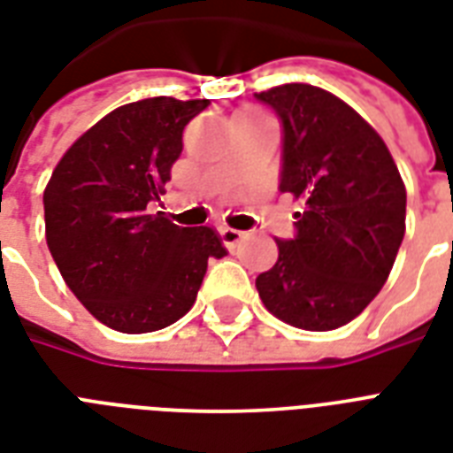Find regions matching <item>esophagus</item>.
<instances>
[{
  "label": "esophagus",
  "instance_id": "1",
  "mask_svg": "<svg viewBox=\"0 0 453 453\" xmlns=\"http://www.w3.org/2000/svg\"><path fill=\"white\" fill-rule=\"evenodd\" d=\"M219 233H220V240H223V244H226L227 249H234L242 240H244V237H247V233L234 230V227H219Z\"/></svg>",
  "mask_w": 453,
  "mask_h": 453
}]
</instances>
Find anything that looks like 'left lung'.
<instances>
[{"label": "left lung", "instance_id": "8db88e82", "mask_svg": "<svg viewBox=\"0 0 453 453\" xmlns=\"http://www.w3.org/2000/svg\"><path fill=\"white\" fill-rule=\"evenodd\" d=\"M256 101L282 124L280 192L301 202L296 234L277 240V263L256 277V289L291 326L338 329L376 298L393 270L407 190L379 134L329 91L284 84Z\"/></svg>", "mask_w": 453, "mask_h": 453}]
</instances>
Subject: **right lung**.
Returning a JSON list of instances; mask_svg holds the SVG:
<instances>
[{
  "instance_id": "right-lung-1",
  "label": "right lung",
  "mask_w": 453,
  "mask_h": 453,
  "mask_svg": "<svg viewBox=\"0 0 453 453\" xmlns=\"http://www.w3.org/2000/svg\"><path fill=\"white\" fill-rule=\"evenodd\" d=\"M209 101L157 96L112 110L63 155L44 190L46 244L81 305L105 326L148 334L192 308L216 230L180 227L150 206Z\"/></svg>"
}]
</instances>
